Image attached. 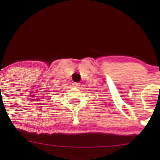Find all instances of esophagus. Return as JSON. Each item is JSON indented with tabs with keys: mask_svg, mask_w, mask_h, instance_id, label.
Returning a JSON list of instances; mask_svg holds the SVG:
<instances>
[{
	"mask_svg": "<svg viewBox=\"0 0 160 160\" xmlns=\"http://www.w3.org/2000/svg\"><path fill=\"white\" fill-rule=\"evenodd\" d=\"M73 86H75V87H77V88H80V87L82 86L80 82H74V83H73Z\"/></svg>",
	"mask_w": 160,
	"mask_h": 160,
	"instance_id": "obj_1",
	"label": "esophagus"
}]
</instances>
